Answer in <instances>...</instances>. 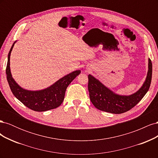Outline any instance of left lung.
<instances>
[{
  "mask_svg": "<svg viewBox=\"0 0 158 158\" xmlns=\"http://www.w3.org/2000/svg\"><path fill=\"white\" fill-rule=\"evenodd\" d=\"M152 76V63L149 59L147 77L141 88L131 95H120L113 92L89 74L88 91L91 102L95 107L103 111L114 114L127 112L135 107L146 95L150 86Z\"/></svg>",
  "mask_w": 158,
  "mask_h": 158,
  "instance_id": "8db88e82",
  "label": "left lung"
}]
</instances>
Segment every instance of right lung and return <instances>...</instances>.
<instances>
[{"instance_id": "1", "label": "right lung", "mask_w": 158, "mask_h": 158, "mask_svg": "<svg viewBox=\"0 0 158 158\" xmlns=\"http://www.w3.org/2000/svg\"><path fill=\"white\" fill-rule=\"evenodd\" d=\"M15 42L8 55L6 74L9 86L12 94L25 106L33 111L41 112L55 109L63 103L66 89L80 70H76L59 80L50 87L40 91H29L22 88L13 79L10 69V56Z\"/></svg>"}]
</instances>
